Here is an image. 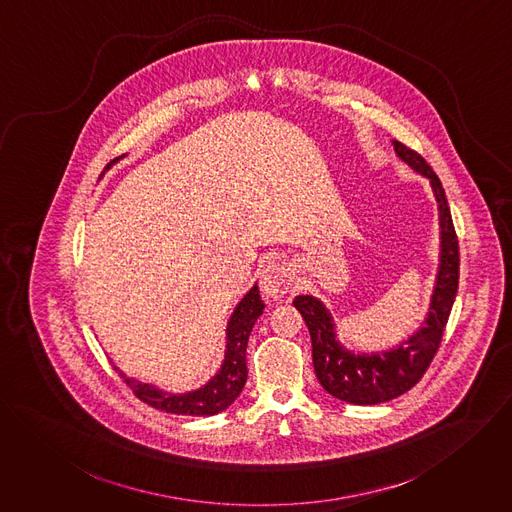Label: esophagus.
<instances>
[{"instance_id": "esophagus-1", "label": "esophagus", "mask_w": 512, "mask_h": 512, "mask_svg": "<svg viewBox=\"0 0 512 512\" xmlns=\"http://www.w3.org/2000/svg\"><path fill=\"white\" fill-rule=\"evenodd\" d=\"M290 281H292V277H290L288 267L284 265L283 261L273 259V261H269V263L263 267L259 284H261V292H263L267 298L279 300V298H283L284 294L288 292Z\"/></svg>"}]
</instances>
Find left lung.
Instances as JSON below:
<instances>
[{
  "instance_id": "obj_1",
  "label": "left lung",
  "mask_w": 512,
  "mask_h": 512,
  "mask_svg": "<svg viewBox=\"0 0 512 512\" xmlns=\"http://www.w3.org/2000/svg\"><path fill=\"white\" fill-rule=\"evenodd\" d=\"M393 147L402 163L430 180L438 204L440 265L424 324L393 349L355 353L341 345L334 316L322 300L310 294L292 300L310 332L312 361L320 385L332 397L363 406L400 397L422 379L440 347L459 281V245L442 182L418 153L398 141H393Z\"/></svg>"
}]
</instances>
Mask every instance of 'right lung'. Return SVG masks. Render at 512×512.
<instances>
[{
	"label": "right lung",
	"instance_id": "add662e5",
	"mask_svg": "<svg viewBox=\"0 0 512 512\" xmlns=\"http://www.w3.org/2000/svg\"><path fill=\"white\" fill-rule=\"evenodd\" d=\"M125 157V155H123ZM119 161V157L108 165V169ZM106 169V171H108ZM263 300L259 296V286L253 284V288L241 298V302L235 306L228 328H226V355L220 371L200 389L190 393H167L155 385L141 383L133 377H127L121 369L119 375L129 385V389L135 393V397L143 402L151 404L157 410H165L171 414L182 416H214L222 410H226L229 404L239 397V393L245 387L247 381V363H245V351L249 334L257 322V318L263 314Z\"/></svg>",
	"mask_w": 512,
	"mask_h": 512
}]
</instances>
